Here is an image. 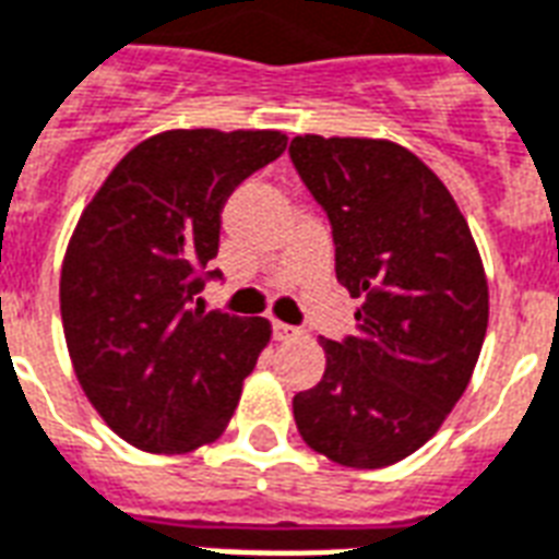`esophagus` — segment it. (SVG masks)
<instances>
[{
    "label": "esophagus",
    "instance_id": "34e87169",
    "mask_svg": "<svg viewBox=\"0 0 559 559\" xmlns=\"http://www.w3.org/2000/svg\"><path fill=\"white\" fill-rule=\"evenodd\" d=\"M300 335V330L292 324H283V321H274V338L276 342H292V338H297Z\"/></svg>",
    "mask_w": 559,
    "mask_h": 559
}]
</instances>
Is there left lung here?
<instances>
[{
  "instance_id": "8db88e82",
  "label": "left lung",
  "mask_w": 559,
  "mask_h": 559,
  "mask_svg": "<svg viewBox=\"0 0 559 559\" xmlns=\"http://www.w3.org/2000/svg\"><path fill=\"white\" fill-rule=\"evenodd\" d=\"M297 174L330 217L356 335L321 338V383L295 394L304 442L347 468L415 454L463 397L489 324V285L460 205L406 146L297 135Z\"/></svg>"
}]
</instances>
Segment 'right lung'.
<instances>
[{
	"instance_id": "1",
	"label": "right lung",
	"mask_w": 559,
	"mask_h": 559,
	"mask_svg": "<svg viewBox=\"0 0 559 559\" xmlns=\"http://www.w3.org/2000/svg\"><path fill=\"white\" fill-rule=\"evenodd\" d=\"M288 144L271 129H170L117 162L61 264V321L79 385L120 439L150 454L215 442L271 342L264 318L194 306L221 209Z\"/></svg>"
}]
</instances>
